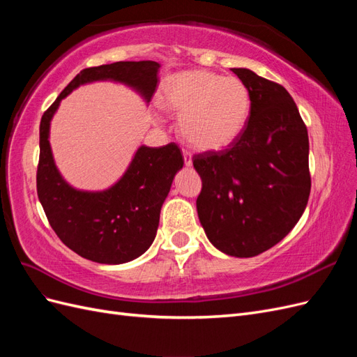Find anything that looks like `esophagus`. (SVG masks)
Returning a JSON list of instances; mask_svg holds the SVG:
<instances>
[{"instance_id":"esophagus-1","label":"esophagus","mask_w":357,"mask_h":357,"mask_svg":"<svg viewBox=\"0 0 357 357\" xmlns=\"http://www.w3.org/2000/svg\"><path fill=\"white\" fill-rule=\"evenodd\" d=\"M183 158H185V165L192 167V155L188 152V150H183Z\"/></svg>"}]
</instances>
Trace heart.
<instances>
[{"mask_svg": "<svg viewBox=\"0 0 357 357\" xmlns=\"http://www.w3.org/2000/svg\"><path fill=\"white\" fill-rule=\"evenodd\" d=\"M160 109L178 116V132L202 152H218L238 138L250 116V92L236 77L207 70L172 74L158 96Z\"/></svg>", "mask_w": 357, "mask_h": 357, "instance_id": "obj_1", "label": "heart"}]
</instances>
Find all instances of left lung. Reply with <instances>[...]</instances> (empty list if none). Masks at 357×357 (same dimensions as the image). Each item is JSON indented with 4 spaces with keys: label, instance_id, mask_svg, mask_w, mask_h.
<instances>
[{
    "label": "left lung",
    "instance_id": "8db88e82",
    "mask_svg": "<svg viewBox=\"0 0 357 357\" xmlns=\"http://www.w3.org/2000/svg\"><path fill=\"white\" fill-rule=\"evenodd\" d=\"M231 70L250 92V116L228 149L193 158L202 180L197 210L218 250L253 257L282 241L307 207L308 132L282 84Z\"/></svg>",
    "mask_w": 357,
    "mask_h": 357
}]
</instances>
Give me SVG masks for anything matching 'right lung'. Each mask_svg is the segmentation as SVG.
Wrapping results in <instances>:
<instances>
[{
  "label": "right lung",
  "instance_id": "right-lung-1",
  "mask_svg": "<svg viewBox=\"0 0 357 357\" xmlns=\"http://www.w3.org/2000/svg\"><path fill=\"white\" fill-rule=\"evenodd\" d=\"M160 66L155 61H121L80 71L43 114L37 193L47 220L59 240L79 256L96 264L131 262L152 245L162 204L172 180L183 168L180 149L139 146L123 176L104 190L73 188L61 176L50 147V122L61 101L82 84L122 83L144 102L152 100Z\"/></svg>",
  "mask_w": 357,
  "mask_h": 357
}]
</instances>
